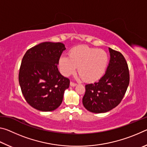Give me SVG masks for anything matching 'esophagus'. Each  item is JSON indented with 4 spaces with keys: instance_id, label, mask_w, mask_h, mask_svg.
<instances>
[{
    "instance_id": "obj_1",
    "label": "esophagus",
    "mask_w": 147,
    "mask_h": 147,
    "mask_svg": "<svg viewBox=\"0 0 147 147\" xmlns=\"http://www.w3.org/2000/svg\"><path fill=\"white\" fill-rule=\"evenodd\" d=\"M76 85H77L76 84L74 83V82H70V86H72V87H74V86H76Z\"/></svg>"
}]
</instances>
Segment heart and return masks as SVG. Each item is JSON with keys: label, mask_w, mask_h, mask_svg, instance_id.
Here are the masks:
<instances>
[{"label": "heart", "mask_w": 147, "mask_h": 147, "mask_svg": "<svg viewBox=\"0 0 147 147\" xmlns=\"http://www.w3.org/2000/svg\"><path fill=\"white\" fill-rule=\"evenodd\" d=\"M108 61V54L103 50L80 45L71 50L69 57H61L59 67L65 76L74 73L78 67L80 78L87 82H93L103 76Z\"/></svg>", "instance_id": "b5f03b06"}]
</instances>
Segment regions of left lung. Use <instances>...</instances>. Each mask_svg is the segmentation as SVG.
Wrapping results in <instances>:
<instances>
[{"mask_svg": "<svg viewBox=\"0 0 147 147\" xmlns=\"http://www.w3.org/2000/svg\"><path fill=\"white\" fill-rule=\"evenodd\" d=\"M110 59L106 72L97 82L86 85L82 103L92 113H106L123 98L130 82L128 64L123 54L109 48Z\"/></svg>", "mask_w": 147, "mask_h": 147, "instance_id": "left-lung-1", "label": "left lung"}]
</instances>
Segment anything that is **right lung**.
I'll use <instances>...</instances> for the list:
<instances>
[{
	"instance_id": "add662e5",
	"label": "right lung",
	"mask_w": 147,
	"mask_h": 147,
	"mask_svg": "<svg viewBox=\"0 0 147 147\" xmlns=\"http://www.w3.org/2000/svg\"><path fill=\"white\" fill-rule=\"evenodd\" d=\"M65 50L61 43L43 42L28 49L21 61L19 82L28 104L41 111H53L60 106L70 80L58 69Z\"/></svg>"
}]
</instances>
